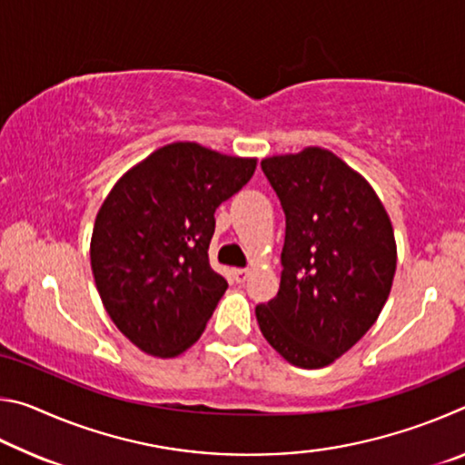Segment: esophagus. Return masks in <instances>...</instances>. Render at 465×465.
<instances>
[{"mask_svg":"<svg viewBox=\"0 0 465 465\" xmlns=\"http://www.w3.org/2000/svg\"><path fill=\"white\" fill-rule=\"evenodd\" d=\"M250 277V271L248 269H233V281L235 282H246V279Z\"/></svg>","mask_w":465,"mask_h":465,"instance_id":"obj_1","label":"esophagus"}]
</instances>
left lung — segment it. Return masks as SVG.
Returning <instances> with one entry per match:
<instances>
[{
    "instance_id": "obj_1",
    "label": "left lung",
    "mask_w": 465,
    "mask_h": 465,
    "mask_svg": "<svg viewBox=\"0 0 465 465\" xmlns=\"http://www.w3.org/2000/svg\"><path fill=\"white\" fill-rule=\"evenodd\" d=\"M261 168L285 213L281 287L256 305L261 332L291 365L320 369L375 324L396 272L390 217L365 178L308 147Z\"/></svg>"
}]
</instances>
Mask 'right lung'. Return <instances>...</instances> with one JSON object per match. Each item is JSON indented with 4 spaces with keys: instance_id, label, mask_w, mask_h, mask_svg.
I'll list each match as a JSON object with an SVG mask.
<instances>
[{
    "instance_id": "add662e5",
    "label": "right lung",
    "mask_w": 465,
    "mask_h": 465,
    "mask_svg": "<svg viewBox=\"0 0 465 465\" xmlns=\"http://www.w3.org/2000/svg\"><path fill=\"white\" fill-rule=\"evenodd\" d=\"M256 160L172 143L127 172L92 233V272L116 328L153 357L199 341L227 281L209 264L215 211L254 174Z\"/></svg>"
}]
</instances>
